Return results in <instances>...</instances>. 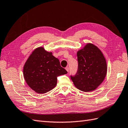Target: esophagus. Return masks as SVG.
<instances>
[{
    "mask_svg": "<svg viewBox=\"0 0 128 128\" xmlns=\"http://www.w3.org/2000/svg\"><path fill=\"white\" fill-rule=\"evenodd\" d=\"M65 69H66V70L68 71V72H69V68L68 66H66V68H65Z\"/></svg>",
    "mask_w": 128,
    "mask_h": 128,
    "instance_id": "esophagus-1",
    "label": "esophagus"
}]
</instances>
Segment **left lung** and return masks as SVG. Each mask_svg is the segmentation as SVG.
Instances as JSON below:
<instances>
[{"mask_svg": "<svg viewBox=\"0 0 128 128\" xmlns=\"http://www.w3.org/2000/svg\"><path fill=\"white\" fill-rule=\"evenodd\" d=\"M78 69L71 78L75 87L83 92L94 90L104 80L107 73L106 59L102 51L87 44L77 53Z\"/></svg>", "mask_w": 128, "mask_h": 128, "instance_id": "1", "label": "left lung"}]
</instances>
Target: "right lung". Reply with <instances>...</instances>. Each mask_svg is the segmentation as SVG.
I'll list each match as a JSON object with an SVG mask.
<instances>
[{"label":"right lung","mask_w":128,"mask_h":128,"mask_svg":"<svg viewBox=\"0 0 128 128\" xmlns=\"http://www.w3.org/2000/svg\"><path fill=\"white\" fill-rule=\"evenodd\" d=\"M67 73L60 66L59 59L42 47L34 50L23 67V76L26 84L40 94L52 90L57 85V77Z\"/></svg>","instance_id":"add662e5"}]
</instances>
